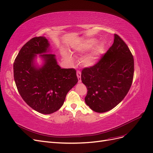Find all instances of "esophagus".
<instances>
[{
    "label": "esophagus",
    "instance_id": "obj_1",
    "mask_svg": "<svg viewBox=\"0 0 153 153\" xmlns=\"http://www.w3.org/2000/svg\"><path fill=\"white\" fill-rule=\"evenodd\" d=\"M76 75L78 79V82L80 83L82 82V80H81V71H76Z\"/></svg>",
    "mask_w": 153,
    "mask_h": 153
}]
</instances>
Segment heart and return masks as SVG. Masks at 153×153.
Segmentation results:
<instances>
[{
    "label": "heart",
    "mask_w": 153,
    "mask_h": 153,
    "mask_svg": "<svg viewBox=\"0 0 153 153\" xmlns=\"http://www.w3.org/2000/svg\"><path fill=\"white\" fill-rule=\"evenodd\" d=\"M96 42V40L95 39H90L87 42V44L83 48H82L79 50L80 52H83L85 50H87L90 48L92 47ZM103 50H104V46L103 44H99L97 46H95L92 50L89 53L87 56H85L82 59V63L84 65L90 66L95 65L98 60L99 59L100 56L103 52ZM65 56L66 58H68L69 60L72 61V57L70 54L68 53H66Z\"/></svg>",
    "instance_id": "b5f03b06"
}]
</instances>
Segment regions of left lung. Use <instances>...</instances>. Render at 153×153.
<instances>
[{"label":"left lung","instance_id":"8db88e82","mask_svg":"<svg viewBox=\"0 0 153 153\" xmlns=\"http://www.w3.org/2000/svg\"><path fill=\"white\" fill-rule=\"evenodd\" d=\"M130 50L117 34L114 43L92 66L85 68L81 79L88 91L85 103L92 111L103 113L117 106L129 91L134 71Z\"/></svg>","mask_w":153,"mask_h":153}]
</instances>
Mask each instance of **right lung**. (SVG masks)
Returning a JSON list of instances; mask_svg holds the SVG:
<instances>
[{"mask_svg": "<svg viewBox=\"0 0 153 153\" xmlns=\"http://www.w3.org/2000/svg\"><path fill=\"white\" fill-rule=\"evenodd\" d=\"M50 51L45 37L30 39L18 53L14 63V78L22 99L34 111L43 114L57 111L63 105L67 93L78 82L74 68H61L55 54ZM44 59L41 67L35 65L36 54Z\"/></svg>", "mask_w": 153, "mask_h": 153, "instance_id": "1", "label": "right lung"}]
</instances>
